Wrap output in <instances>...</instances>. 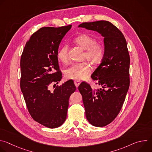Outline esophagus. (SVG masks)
<instances>
[{
	"mask_svg": "<svg viewBox=\"0 0 152 152\" xmlns=\"http://www.w3.org/2000/svg\"><path fill=\"white\" fill-rule=\"evenodd\" d=\"M80 82H81V81H80V80H75L74 81L75 85H76V87H78L79 85H80Z\"/></svg>",
	"mask_w": 152,
	"mask_h": 152,
	"instance_id": "esophagus-1",
	"label": "esophagus"
}]
</instances>
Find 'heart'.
<instances>
[{
    "instance_id": "b5f03b06",
    "label": "heart",
    "mask_w": 152,
    "mask_h": 152,
    "mask_svg": "<svg viewBox=\"0 0 152 152\" xmlns=\"http://www.w3.org/2000/svg\"><path fill=\"white\" fill-rule=\"evenodd\" d=\"M74 41L77 45L85 50L83 54L84 59H86L94 65H97L101 62L104 56V48L102 45L96 43L94 38L82 34L76 37ZM68 52V46L63 45L58 52V59L63 63H67L69 60ZM90 72V65L88 62H83L71 65L65 70V75L68 79L79 80L86 78Z\"/></svg>"
}]
</instances>
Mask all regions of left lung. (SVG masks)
Wrapping results in <instances>:
<instances>
[{
	"mask_svg": "<svg viewBox=\"0 0 152 152\" xmlns=\"http://www.w3.org/2000/svg\"><path fill=\"white\" fill-rule=\"evenodd\" d=\"M96 31L104 38V56L91 77L100 88L82 82L78 89L82 96L86 117L96 127L111 123L120 113L129 88L130 57L126 39L110 21L100 20L78 26Z\"/></svg>",
	"mask_w": 152,
	"mask_h": 152,
	"instance_id": "obj_1",
	"label": "left lung"
}]
</instances>
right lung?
Masks as SVG:
<instances>
[{
    "instance_id": "1",
    "label": "right lung",
    "mask_w": 152,
    "mask_h": 152,
    "mask_svg": "<svg viewBox=\"0 0 152 152\" xmlns=\"http://www.w3.org/2000/svg\"><path fill=\"white\" fill-rule=\"evenodd\" d=\"M72 26L40 28L27 41L21 56L20 88L28 111L35 121L50 129L66 121L70 96L76 90L72 80L49 90L51 83L62 79L57 53Z\"/></svg>"
}]
</instances>
